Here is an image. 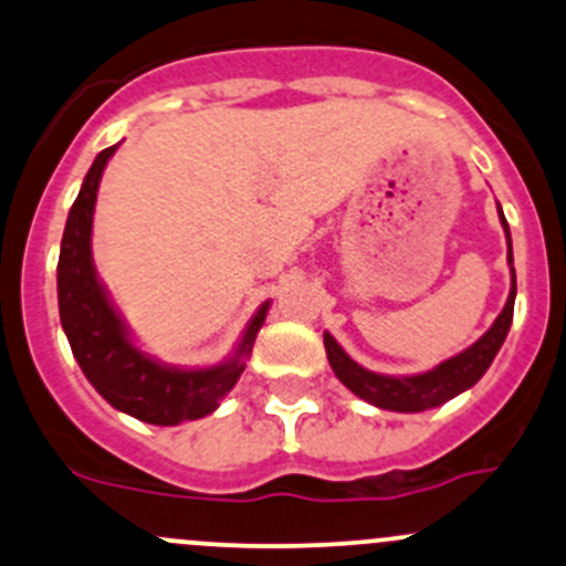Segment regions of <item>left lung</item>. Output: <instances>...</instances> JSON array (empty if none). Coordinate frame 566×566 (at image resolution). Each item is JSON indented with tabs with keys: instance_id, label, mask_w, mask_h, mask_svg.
Wrapping results in <instances>:
<instances>
[{
	"instance_id": "left-lung-1",
	"label": "left lung",
	"mask_w": 566,
	"mask_h": 566,
	"mask_svg": "<svg viewBox=\"0 0 566 566\" xmlns=\"http://www.w3.org/2000/svg\"><path fill=\"white\" fill-rule=\"evenodd\" d=\"M500 209V207H496ZM500 222L505 228L507 235V263H511V295H507L505 308L494 319V325L489 327L481 338L475 340L470 349L459 352L457 357L446 359L438 368L427 370L419 376H381L374 370H365L363 365H357L354 359L338 346V340L331 333H325V349L327 359H331V368L338 376V381L344 387H349L354 395L363 397L365 402L378 408H387V411H400V413H416L427 411V408L443 406L446 400L457 397L464 389H470L473 384L489 370L492 359L500 352V346L505 344V335L511 331L513 322V303H515V269H513V247H511V228H507L505 214L500 209Z\"/></svg>"
}]
</instances>
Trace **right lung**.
<instances>
[{"label":"right lung","instance_id":"obj_1","mask_svg":"<svg viewBox=\"0 0 566 566\" xmlns=\"http://www.w3.org/2000/svg\"><path fill=\"white\" fill-rule=\"evenodd\" d=\"M115 150L117 145H112L96 155L66 217L59 254L61 325L85 378L112 408L147 424L174 427L212 413L231 392L244 374V359L269 314V301L252 316L233 357L212 368H171L136 349L91 258L93 207L104 166Z\"/></svg>","mask_w":566,"mask_h":566}]
</instances>
